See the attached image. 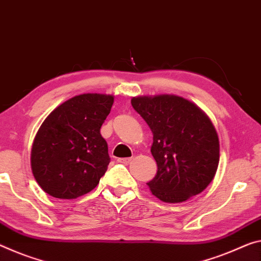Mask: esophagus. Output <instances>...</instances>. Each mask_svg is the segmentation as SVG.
<instances>
[{"label": "esophagus", "mask_w": 261, "mask_h": 261, "mask_svg": "<svg viewBox=\"0 0 261 261\" xmlns=\"http://www.w3.org/2000/svg\"><path fill=\"white\" fill-rule=\"evenodd\" d=\"M132 161V158H125V159H118V162L119 163H122V164H128Z\"/></svg>", "instance_id": "34e87169"}]
</instances>
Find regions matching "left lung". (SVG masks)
Wrapping results in <instances>:
<instances>
[{"label": "left lung", "mask_w": 261, "mask_h": 261, "mask_svg": "<svg viewBox=\"0 0 261 261\" xmlns=\"http://www.w3.org/2000/svg\"><path fill=\"white\" fill-rule=\"evenodd\" d=\"M130 102L153 133L150 151L158 172L147 183L151 194L166 203L200 194L219 163V140L209 117L177 95L134 97Z\"/></svg>", "instance_id": "obj_1"}]
</instances>
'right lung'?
<instances>
[{"label": "right lung", "mask_w": 261, "mask_h": 261, "mask_svg": "<svg viewBox=\"0 0 261 261\" xmlns=\"http://www.w3.org/2000/svg\"><path fill=\"white\" fill-rule=\"evenodd\" d=\"M113 102V95H75L44 120L31 148V169L46 194L73 199L98 186L111 161L100 128Z\"/></svg>", "instance_id": "obj_1"}]
</instances>
